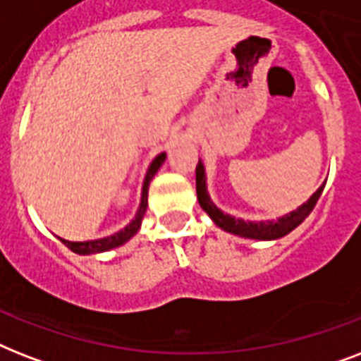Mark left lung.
<instances>
[{
    "label": "left lung",
    "mask_w": 361,
    "mask_h": 361,
    "mask_svg": "<svg viewBox=\"0 0 361 361\" xmlns=\"http://www.w3.org/2000/svg\"><path fill=\"white\" fill-rule=\"evenodd\" d=\"M324 185L326 181L309 197L307 202H303L300 208H296L290 214L283 215L277 221H243L234 217V215L225 214L223 209H219L212 202V198L208 195V185H206L204 163L198 161L197 164V197L200 208L212 217V221L219 228H223L225 232H231V234H236V236L251 238V240H279V238L286 236L288 232L294 231L298 225H302L305 217L313 212L314 204H317V200H319L322 191H324Z\"/></svg>",
    "instance_id": "1"
}]
</instances>
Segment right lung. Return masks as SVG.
I'll return each mask as SVG.
<instances>
[{"label": "right lung", "instance_id": "right-lung-1", "mask_svg": "<svg viewBox=\"0 0 361 361\" xmlns=\"http://www.w3.org/2000/svg\"><path fill=\"white\" fill-rule=\"evenodd\" d=\"M164 159H166V153H159L157 157L153 159L149 166H147L146 178H144V183H142V195H140V206L136 209L135 219L130 221L129 225L121 228V231L114 232V234H110L106 238H97V240H87V241H69L63 240V238H59V240L63 241L65 245L69 247L71 251L76 252V255H97V252H104L110 251V249H116V247L123 245L130 238L135 236L136 232L140 231L142 219H144V214H146L147 208V189H149V181L153 180V176L157 174V170L161 169V164L164 163Z\"/></svg>", "mask_w": 361, "mask_h": 361}]
</instances>
